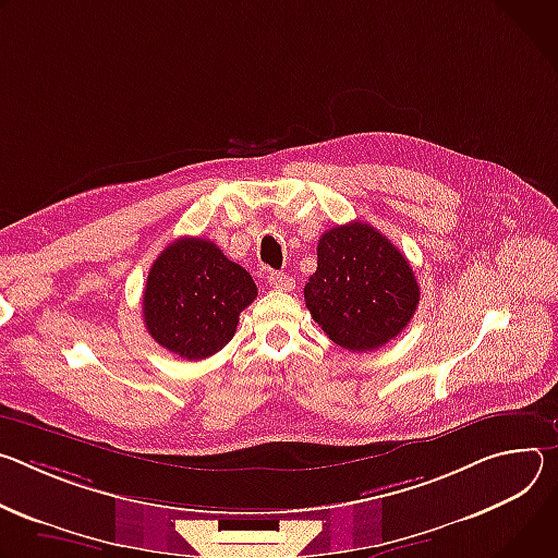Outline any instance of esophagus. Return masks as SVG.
I'll use <instances>...</instances> for the list:
<instances>
[{"label": "esophagus", "instance_id": "34e87169", "mask_svg": "<svg viewBox=\"0 0 558 558\" xmlns=\"http://www.w3.org/2000/svg\"><path fill=\"white\" fill-rule=\"evenodd\" d=\"M268 286L270 288H275V290H281V292H286V290H292L294 288V281H292V277H288L286 272H270L268 275Z\"/></svg>", "mask_w": 558, "mask_h": 558}]
</instances>
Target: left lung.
I'll list each match as a JSON object with an SVG mask.
<instances>
[{"label": "left lung", "instance_id": "1", "mask_svg": "<svg viewBox=\"0 0 558 558\" xmlns=\"http://www.w3.org/2000/svg\"><path fill=\"white\" fill-rule=\"evenodd\" d=\"M303 296L337 345L367 352L403 332L421 292L399 247L369 223L350 221L322 234Z\"/></svg>", "mask_w": 558, "mask_h": 558}]
</instances>
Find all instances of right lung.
<instances>
[{
  "label": "right lung",
  "instance_id": "add662e5",
  "mask_svg": "<svg viewBox=\"0 0 558 558\" xmlns=\"http://www.w3.org/2000/svg\"><path fill=\"white\" fill-rule=\"evenodd\" d=\"M255 299L251 272L230 262L215 241L181 236L150 266L144 322L161 348L199 361L234 337L241 311Z\"/></svg>",
  "mask_w": 558,
  "mask_h": 558
}]
</instances>
